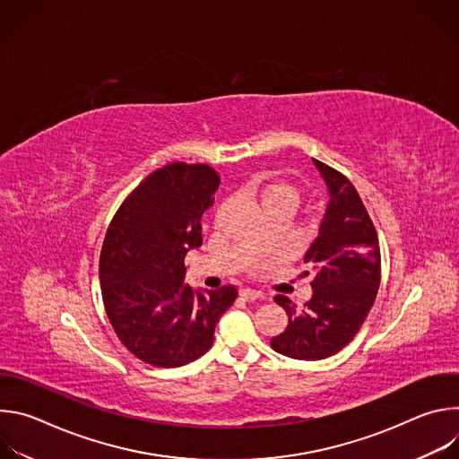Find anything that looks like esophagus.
Returning <instances> with one entry per match:
<instances>
[{"label": "esophagus", "mask_w": 459, "mask_h": 459, "mask_svg": "<svg viewBox=\"0 0 459 459\" xmlns=\"http://www.w3.org/2000/svg\"><path fill=\"white\" fill-rule=\"evenodd\" d=\"M239 296H241V299H245V301H254V299L264 298V294H261L259 290H254V289H241V290H239Z\"/></svg>", "instance_id": "obj_1"}]
</instances>
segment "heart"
<instances>
[{"instance_id": "1", "label": "heart", "mask_w": 459, "mask_h": 459, "mask_svg": "<svg viewBox=\"0 0 459 459\" xmlns=\"http://www.w3.org/2000/svg\"><path fill=\"white\" fill-rule=\"evenodd\" d=\"M261 204L269 202H289L296 205L298 202V190L289 183H269L261 188Z\"/></svg>"}]
</instances>
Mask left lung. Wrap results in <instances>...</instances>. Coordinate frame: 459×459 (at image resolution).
<instances>
[{
  "instance_id": "obj_1",
  "label": "left lung",
  "mask_w": 459,
  "mask_h": 459,
  "mask_svg": "<svg viewBox=\"0 0 459 459\" xmlns=\"http://www.w3.org/2000/svg\"><path fill=\"white\" fill-rule=\"evenodd\" d=\"M331 200L303 261L312 274V298L296 310L287 296L274 301L289 314L285 333L271 347L294 359H325L347 347L374 305L381 255L374 223L354 185L336 169L314 160Z\"/></svg>"
}]
</instances>
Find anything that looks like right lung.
Here are the masks:
<instances>
[{
	"mask_svg": "<svg viewBox=\"0 0 459 459\" xmlns=\"http://www.w3.org/2000/svg\"><path fill=\"white\" fill-rule=\"evenodd\" d=\"M218 172L204 163H169L147 176L114 214L100 255L103 305L119 342L154 367H181L214 343L234 285H183L185 255L198 248L202 216L214 204Z\"/></svg>",
	"mask_w": 459,
	"mask_h": 459,
	"instance_id": "obj_1",
	"label": "right lung"
}]
</instances>
